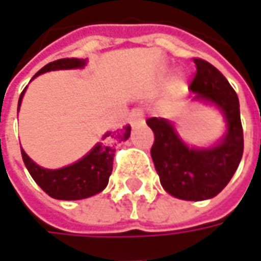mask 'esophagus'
<instances>
[{"label":"esophagus","instance_id":"1","mask_svg":"<svg viewBox=\"0 0 261 261\" xmlns=\"http://www.w3.org/2000/svg\"><path fill=\"white\" fill-rule=\"evenodd\" d=\"M143 121V110L141 108H134V110H131L130 116H128V123L134 127V125H137Z\"/></svg>","mask_w":261,"mask_h":261}]
</instances>
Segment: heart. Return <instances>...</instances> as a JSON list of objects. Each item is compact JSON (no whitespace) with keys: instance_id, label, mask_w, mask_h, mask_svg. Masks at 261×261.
<instances>
[{"instance_id":"b5f03b06","label":"heart","mask_w":261,"mask_h":261,"mask_svg":"<svg viewBox=\"0 0 261 261\" xmlns=\"http://www.w3.org/2000/svg\"><path fill=\"white\" fill-rule=\"evenodd\" d=\"M182 88H184V81L181 79H177L173 81V84L170 86V91L171 93H180Z\"/></svg>"}]
</instances>
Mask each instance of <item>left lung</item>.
Returning a JSON list of instances; mask_svg holds the SVG:
<instances>
[{"mask_svg": "<svg viewBox=\"0 0 261 261\" xmlns=\"http://www.w3.org/2000/svg\"><path fill=\"white\" fill-rule=\"evenodd\" d=\"M194 64L197 71L190 90L196 94L194 100L213 102L223 113L227 123L223 140L210 148L189 147L168 120L157 117L147 120L154 133L151 159L163 189L189 201L217 196L236 173L244 147L240 104L233 87L210 63L194 58Z\"/></svg>", "mask_w": 261, "mask_h": 261, "instance_id": "left-lung-1", "label": "left lung"}]
</instances>
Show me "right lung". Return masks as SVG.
Segmentation results:
<instances>
[{
  "instance_id": "1",
  "label": "right lung",
  "mask_w": 261,
  "mask_h": 261,
  "mask_svg": "<svg viewBox=\"0 0 261 261\" xmlns=\"http://www.w3.org/2000/svg\"><path fill=\"white\" fill-rule=\"evenodd\" d=\"M86 64L87 60H83V58H61L42 67L33 79L47 71L83 68ZM25 88L19 95L18 110L24 93H25ZM130 133L131 127L125 125L121 130L104 134L102 141L94 145L93 150L84 155L81 160L67 167L58 168V170L40 167L27 155L24 150H21V155L34 181L37 182L49 197L57 198V200H83V198L98 194L107 187L108 178L113 171L116 145L130 137Z\"/></svg>"
}]
</instances>
